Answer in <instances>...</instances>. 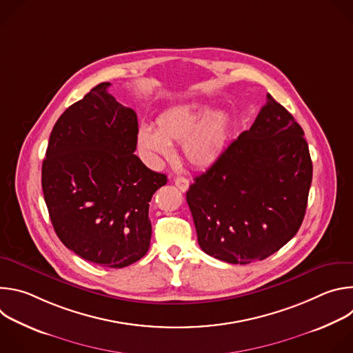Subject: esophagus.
Here are the masks:
<instances>
[{"label": "esophagus", "instance_id": "esophagus-1", "mask_svg": "<svg viewBox=\"0 0 353 353\" xmlns=\"http://www.w3.org/2000/svg\"><path fill=\"white\" fill-rule=\"evenodd\" d=\"M174 184L177 185V188H179V190H181V191L184 192V191H187V190H188L190 181H188L185 177L179 176V177H174Z\"/></svg>", "mask_w": 353, "mask_h": 353}]
</instances>
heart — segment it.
<instances>
[{"instance_id": "b5f03b06", "label": "heart", "mask_w": 353, "mask_h": 353, "mask_svg": "<svg viewBox=\"0 0 353 353\" xmlns=\"http://www.w3.org/2000/svg\"><path fill=\"white\" fill-rule=\"evenodd\" d=\"M229 131L228 113H211V108L203 102H188L161 113L155 130L141 125L137 141L142 154L152 163L170 157V143L181 142L185 161L195 168H207L223 154Z\"/></svg>"}]
</instances>
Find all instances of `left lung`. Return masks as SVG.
<instances>
[{"label":"left lung","instance_id":"left-lung-1","mask_svg":"<svg viewBox=\"0 0 353 353\" xmlns=\"http://www.w3.org/2000/svg\"><path fill=\"white\" fill-rule=\"evenodd\" d=\"M303 135L268 93L250 130L194 179L187 204L208 256L230 264L261 261L297 233L313 177Z\"/></svg>","mask_w":353,"mask_h":353}]
</instances>
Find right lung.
Returning a JSON list of instances; mask_svg holds the SVG:
<instances>
[{"label": "right lung", "mask_w": 353, "mask_h": 353, "mask_svg": "<svg viewBox=\"0 0 353 353\" xmlns=\"http://www.w3.org/2000/svg\"><path fill=\"white\" fill-rule=\"evenodd\" d=\"M90 89L50 134L41 187L63 244L100 267L123 268L149 250V203L168 183L134 155L138 120L108 92Z\"/></svg>", "instance_id": "right-lung-1"}]
</instances>
